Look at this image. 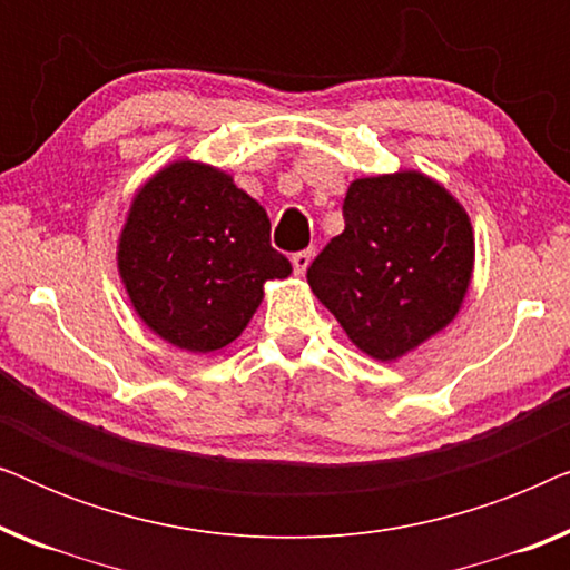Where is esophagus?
Segmentation results:
<instances>
[{"label": "esophagus", "instance_id": "esophagus-1", "mask_svg": "<svg viewBox=\"0 0 570 570\" xmlns=\"http://www.w3.org/2000/svg\"><path fill=\"white\" fill-rule=\"evenodd\" d=\"M311 256H314V252H311V248H303V252H295V254L291 256V262H293V269H295V275H303V272L308 269V264H311Z\"/></svg>", "mask_w": 570, "mask_h": 570}]
</instances>
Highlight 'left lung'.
Listing matches in <instances>:
<instances>
[{
    "instance_id": "left-lung-1",
    "label": "left lung",
    "mask_w": 570,
    "mask_h": 570,
    "mask_svg": "<svg viewBox=\"0 0 570 570\" xmlns=\"http://www.w3.org/2000/svg\"><path fill=\"white\" fill-rule=\"evenodd\" d=\"M342 215L308 285L353 345L396 361L459 314L474 264L470 215L417 170L357 178Z\"/></svg>"
}]
</instances>
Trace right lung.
Returning <instances> with one entry per match:
<instances>
[{"label": "right lung", "mask_w": 570, "mask_h": 570, "mask_svg": "<svg viewBox=\"0 0 570 570\" xmlns=\"http://www.w3.org/2000/svg\"><path fill=\"white\" fill-rule=\"evenodd\" d=\"M291 262L269 244V217L223 170L176 160L131 199L119 275L139 318L170 345H230Z\"/></svg>", "instance_id": "right-lung-1"}]
</instances>
